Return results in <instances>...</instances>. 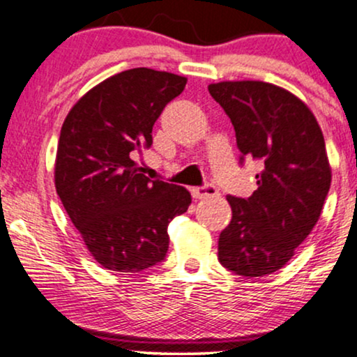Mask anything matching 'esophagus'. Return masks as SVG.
<instances>
[{
	"label": "esophagus",
	"instance_id": "34e87169",
	"mask_svg": "<svg viewBox=\"0 0 357 357\" xmlns=\"http://www.w3.org/2000/svg\"><path fill=\"white\" fill-rule=\"evenodd\" d=\"M191 195L195 199H204V198H211V196L218 195V190H216L213 184H206V186H199V188H192Z\"/></svg>",
	"mask_w": 357,
	"mask_h": 357
}]
</instances>
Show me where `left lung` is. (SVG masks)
<instances>
[{"label":"left lung","instance_id":"obj_1","mask_svg":"<svg viewBox=\"0 0 357 357\" xmlns=\"http://www.w3.org/2000/svg\"><path fill=\"white\" fill-rule=\"evenodd\" d=\"M208 90L230 117L241 155L261 161L253 195L227 196L233 216L220 235L218 260L236 275H270L309 236L329 192L333 174L321 126L278 85L227 80Z\"/></svg>","mask_w":357,"mask_h":357}]
</instances>
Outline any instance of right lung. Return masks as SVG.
<instances>
[{
	"instance_id": "1",
	"label": "right lung",
	"mask_w": 357,
	"mask_h": 357,
	"mask_svg": "<svg viewBox=\"0 0 357 357\" xmlns=\"http://www.w3.org/2000/svg\"><path fill=\"white\" fill-rule=\"evenodd\" d=\"M186 77L130 68L77 100L65 117L55 188L85 247L104 268L137 273L165 260L167 225L191 204L186 188L153 181L137 154L153 144V126Z\"/></svg>"
}]
</instances>
